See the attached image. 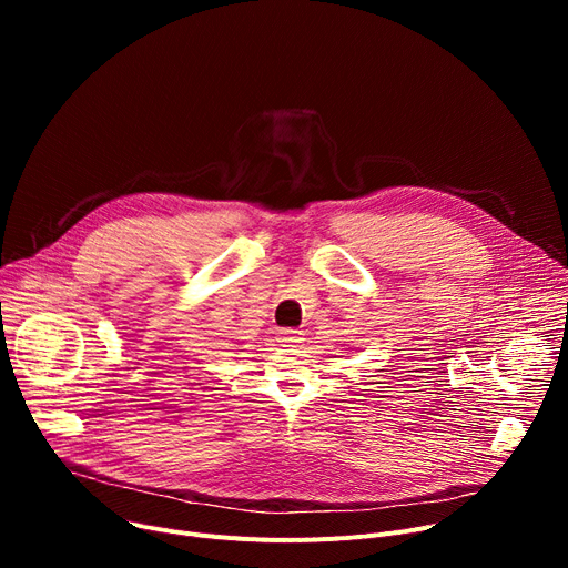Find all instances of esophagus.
<instances>
[{
	"instance_id": "1",
	"label": "esophagus",
	"mask_w": 568,
	"mask_h": 568,
	"mask_svg": "<svg viewBox=\"0 0 568 568\" xmlns=\"http://www.w3.org/2000/svg\"><path fill=\"white\" fill-rule=\"evenodd\" d=\"M276 341H278L283 347H294L296 343H302V332L294 329V326H281Z\"/></svg>"
}]
</instances>
